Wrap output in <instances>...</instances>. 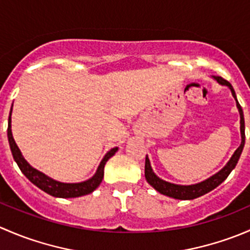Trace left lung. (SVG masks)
Wrapping results in <instances>:
<instances>
[{"mask_svg":"<svg viewBox=\"0 0 250 250\" xmlns=\"http://www.w3.org/2000/svg\"><path fill=\"white\" fill-rule=\"evenodd\" d=\"M214 80H216V82L220 83L223 85H228L230 88L231 93H232V97L236 100V105L237 109L239 111V117H241V145L239 147L234 151V153L232 155V157L230 158L228 163H226L225 167L218 172L216 174H214L213 176L208 178L207 180L201 181L198 184H193V185H176V184H172L168 183V181L162 180V179L158 178L155 173H153L152 168H151L150 165V160L146 156L145 158V178L146 181L155 188L156 191H158L162 195L168 196V197L175 198V200H193V198L201 197V196L206 195L208 193L209 191L214 190L216 186L220 185L224 180L229 176V174L232 172V169L236 167L237 162H238L239 157H241V153L243 151L244 147V141H246V134H244V116H243V110H242L241 105H239L238 100H237L236 93H234L233 87L231 85L230 82H228L226 80H224L223 77L220 76H214Z\"/></svg>","mask_w":250,"mask_h":250,"instance_id":"8db88e82","label":"left lung"}]
</instances>
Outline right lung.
I'll use <instances>...</instances> for the list:
<instances>
[{
    "instance_id": "obj_1",
    "label": "right lung",
    "mask_w": 250,
    "mask_h": 250,
    "mask_svg": "<svg viewBox=\"0 0 250 250\" xmlns=\"http://www.w3.org/2000/svg\"><path fill=\"white\" fill-rule=\"evenodd\" d=\"M13 106V105H12ZM12 110L9 112V118H8V129H7V135H8V141L9 146H11L12 155H13L14 161L17 162L18 167L20 168L21 173L31 181L34 185H36L37 188H41L42 191L47 192L48 195L54 196V197H62V198H72V197H80V196L88 195V193H92L98 186L102 183L103 178H104V167L106 165V162L109 161V158L112 157L116 153V151L118 150V147L111 148L109 152L104 156L103 161L100 162L99 167H98L97 172L94 175L92 176L88 180L82 181V183H76V184H66V183H60V181L54 180V179L49 178L46 174L41 173L40 170L35 169L34 167L29 165L26 162L24 157H22L21 152H20L19 147L17 146L16 141L13 139V135H12Z\"/></svg>"
}]
</instances>
